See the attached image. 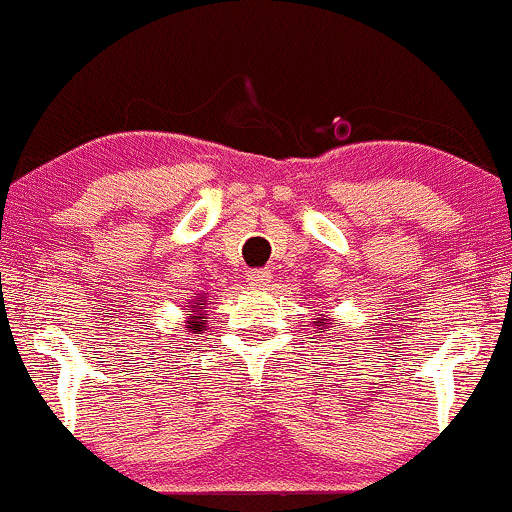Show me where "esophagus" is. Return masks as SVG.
Returning a JSON list of instances; mask_svg holds the SVG:
<instances>
[{
    "label": "esophagus",
    "instance_id": "1",
    "mask_svg": "<svg viewBox=\"0 0 512 512\" xmlns=\"http://www.w3.org/2000/svg\"><path fill=\"white\" fill-rule=\"evenodd\" d=\"M269 281H272L269 269H252V272H248V284L252 289H264V286H269Z\"/></svg>",
    "mask_w": 512,
    "mask_h": 512
}]
</instances>
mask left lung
I'll use <instances>...</instances> for the list:
<instances>
[{"instance_id":"1","label":"left lung","mask_w":512,"mask_h":512,"mask_svg":"<svg viewBox=\"0 0 512 512\" xmlns=\"http://www.w3.org/2000/svg\"><path fill=\"white\" fill-rule=\"evenodd\" d=\"M332 322H334V320H330V317H327V315H322V317H317V320H315V327H317V330H325V332H330Z\"/></svg>"}]
</instances>
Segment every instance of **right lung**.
Segmentation results:
<instances>
[{"label":"right lung","mask_w":512,"mask_h":512,"mask_svg":"<svg viewBox=\"0 0 512 512\" xmlns=\"http://www.w3.org/2000/svg\"><path fill=\"white\" fill-rule=\"evenodd\" d=\"M200 296L199 299L192 298V303L190 305H185V313H187V320H185V327L190 332H195V334H202V330L204 327H207V298H204V293H197Z\"/></svg>","instance_id":"obj_1"}]
</instances>
